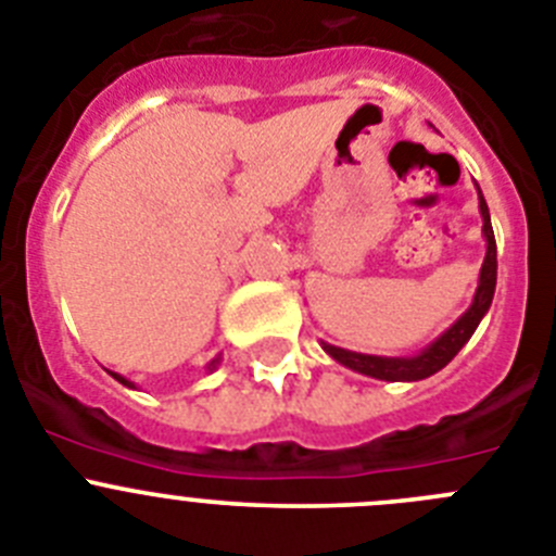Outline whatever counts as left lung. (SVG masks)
I'll return each instance as SVG.
<instances>
[{
  "label": "left lung",
  "mask_w": 556,
  "mask_h": 556,
  "mask_svg": "<svg viewBox=\"0 0 556 556\" xmlns=\"http://www.w3.org/2000/svg\"><path fill=\"white\" fill-rule=\"evenodd\" d=\"M480 192V187H477ZM480 215H482V237H485V258H482L480 267V283H477V292L471 305L466 308L460 319L455 325L438 336L432 344H427L421 353L407 355V358H389V355H366V353H353V350L333 348L328 341H323V350L333 361H339L341 366L366 375V378L375 380H389V383H414V380H425L435 371L444 369L452 358L463 350L471 333L477 330V325L482 323V317L488 314L493 303V292H496V239H493V226H491V212H488V203L480 192Z\"/></svg>",
  "instance_id": "obj_1"
}]
</instances>
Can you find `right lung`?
I'll use <instances>...</instances> for the list:
<instances>
[{
  "label": "right lung",
  "mask_w": 556,
  "mask_h": 556,
  "mask_svg": "<svg viewBox=\"0 0 556 556\" xmlns=\"http://www.w3.org/2000/svg\"><path fill=\"white\" fill-rule=\"evenodd\" d=\"M217 364H220V355H217V358L208 361V364H206V371H215V369H217ZM110 375H112V378H115V380H118V383H124L126 389H137V386L131 383V380H126L124 375H118V371H110Z\"/></svg>",
  "instance_id": "right-lung-1"
}]
</instances>
